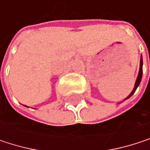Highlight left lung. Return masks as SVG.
I'll list each match as a JSON object with an SVG mask.
<instances>
[{"mask_svg": "<svg viewBox=\"0 0 150 150\" xmlns=\"http://www.w3.org/2000/svg\"><path fill=\"white\" fill-rule=\"evenodd\" d=\"M142 57L141 58V62H140V70H139V74H138V77H137V79H136V81H135V88H134V89H133V91L131 92V94L126 98V99H128V98H129L135 92V90H136V88H137V87L139 86V84H140V82H141V80H142Z\"/></svg>", "mask_w": 150, "mask_h": 150, "instance_id": "8db88e82", "label": "left lung"}]
</instances>
